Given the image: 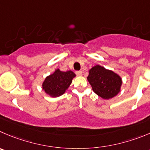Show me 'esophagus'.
Listing matches in <instances>:
<instances>
[{"label":"esophagus","instance_id":"obj_1","mask_svg":"<svg viewBox=\"0 0 150 150\" xmlns=\"http://www.w3.org/2000/svg\"><path fill=\"white\" fill-rule=\"evenodd\" d=\"M82 72L81 71H76V75H78V76H80V75H82Z\"/></svg>","mask_w":150,"mask_h":150}]
</instances>
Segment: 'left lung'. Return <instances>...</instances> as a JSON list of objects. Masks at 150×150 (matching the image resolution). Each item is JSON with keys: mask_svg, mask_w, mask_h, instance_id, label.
I'll list each match as a JSON object with an SVG mask.
<instances>
[{"mask_svg": "<svg viewBox=\"0 0 150 150\" xmlns=\"http://www.w3.org/2000/svg\"><path fill=\"white\" fill-rule=\"evenodd\" d=\"M88 80L93 91L105 99H111L119 93L122 83L118 74L99 65L90 70Z\"/></svg>", "mask_w": 150, "mask_h": 150, "instance_id": "obj_1", "label": "left lung"}]
</instances>
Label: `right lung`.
Returning <instances> with one entry per match:
<instances>
[{"label": "right lung", "mask_w": 150, "mask_h": 150, "mask_svg": "<svg viewBox=\"0 0 150 150\" xmlns=\"http://www.w3.org/2000/svg\"><path fill=\"white\" fill-rule=\"evenodd\" d=\"M75 76L71 71L63 72L59 69L56 70L54 74L45 78L42 83V89L52 97H57L65 92Z\"/></svg>", "instance_id": "add662e5"}]
</instances>
